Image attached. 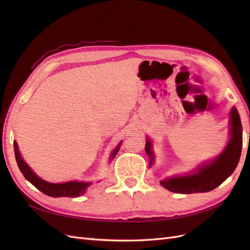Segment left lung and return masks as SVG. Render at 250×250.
Returning a JSON list of instances; mask_svg holds the SVG:
<instances>
[{
	"instance_id": "left-lung-1",
	"label": "left lung",
	"mask_w": 250,
	"mask_h": 250,
	"mask_svg": "<svg viewBox=\"0 0 250 250\" xmlns=\"http://www.w3.org/2000/svg\"><path fill=\"white\" fill-rule=\"evenodd\" d=\"M229 124L230 138L220 155H218L211 162L199 166L193 173L161 180V185L167 190L178 194L209 192L220 186L226 178L231 175L238 166L241 156L243 137H242L241 120L236 107H232L230 110ZM145 150L150 157L149 167H151L154 161V154L152 144L149 139H147Z\"/></svg>"
}]
</instances>
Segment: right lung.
<instances>
[{
    "label": "right lung",
    "mask_w": 250,
    "mask_h": 250,
    "mask_svg": "<svg viewBox=\"0 0 250 250\" xmlns=\"http://www.w3.org/2000/svg\"><path fill=\"white\" fill-rule=\"evenodd\" d=\"M13 145H14V154H16V160L21 172L22 173V175H24V177L28 181H30V183H31L36 188H39L41 192H42L43 194H46L48 196H51V197H73V198L85 194L86 188L90 185L89 183L69 181V183H63V184H51L37 176L36 174L31 170V168H30L21 158L19 151L18 144L16 141H14ZM120 146H121V143H119V145L116 147L115 150H113V152L111 153V156H110V160H112V158L117 155V153L119 152Z\"/></svg>",
    "instance_id": "right-lung-1"
}]
</instances>
